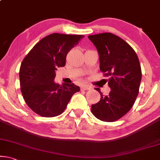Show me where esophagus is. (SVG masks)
Here are the masks:
<instances>
[{
    "instance_id": "34e87169",
    "label": "esophagus",
    "mask_w": 160,
    "mask_h": 160,
    "mask_svg": "<svg viewBox=\"0 0 160 160\" xmlns=\"http://www.w3.org/2000/svg\"><path fill=\"white\" fill-rule=\"evenodd\" d=\"M81 89L82 90H89V89H91V87L86 86V85H82L81 86Z\"/></svg>"
}]
</instances>
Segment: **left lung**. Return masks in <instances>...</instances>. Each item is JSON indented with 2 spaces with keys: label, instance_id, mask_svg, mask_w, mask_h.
<instances>
[{
  "label": "left lung",
  "instance_id": "1",
  "mask_svg": "<svg viewBox=\"0 0 160 160\" xmlns=\"http://www.w3.org/2000/svg\"><path fill=\"white\" fill-rule=\"evenodd\" d=\"M99 55V69L111 89L100 101L91 105L96 118L106 122H113L129 111L139 93L141 67L133 48L124 40L111 33L88 36Z\"/></svg>",
  "mask_w": 160,
  "mask_h": 160
}]
</instances>
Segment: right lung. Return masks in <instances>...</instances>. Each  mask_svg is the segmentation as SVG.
I'll return each mask as SVG.
<instances>
[{
	"instance_id": "right-lung-1",
	"label": "right lung",
	"mask_w": 160,
	"mask_h": 160,
	"mask_svg": "<svg viewBox=\"0 0 160 160\" xmlns=\"http://www.w3.org/2000/svg\"><path fill=\"white\" fill-rule=\"evenodd\" d=\"M84 38L82 35L55 33L34 45L20 69V90L27 105L42 117H55L64 111L72 95L80 91L74 83H55V70L66 64L67 53Z\"/></svg>"
}]
</instances>
